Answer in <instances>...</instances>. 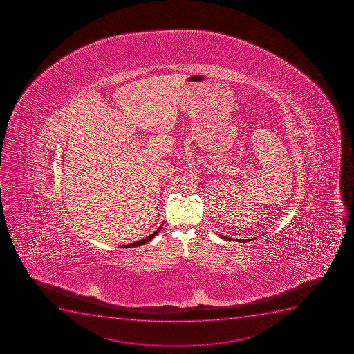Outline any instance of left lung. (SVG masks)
Wrapping results in <instances>:
<instances>
[{
    "mask_svg": "<svg viewBox=\"0 0 354 354\" xmlns=\"http://www.w3.org/2000/svg\"><path fill=\"white\" fill-rule=\"evenodd\" d=\"M221 238H225V236H221ZM238 241H241V240H238ZM242 241H243V240H242ZM247 241H248V240H247Z\"/></svg>",
    "mask_w": 354,
    "mask_h": 354,
    "instance_id": "obj_1",
    "label": "left lung"
}]
</instances>
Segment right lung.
<instances>
[{"instance_id":"obj_1","label":"right lung","mask_w":354,"mask_h":354,"mask_svg":"<svg viewBox=\"0 0 354 354\" xmlns=\"http://www.w3.org/2000/svg\"><path fill=\"white\" fill-rule=\"evenodd\" d=\"M161 227H162V226H160V227L158 228L157 231L153 232L152 234L149 235V236H147V238L142 239V240H140V241L133 242V243L124 245V247H129L130 248V247H138V245H144V243H147V242H149L150 241V240H152V239H153L154 236H156V235H157L158 233H159V231H160Z\"/></svg>"}]
</instances>
